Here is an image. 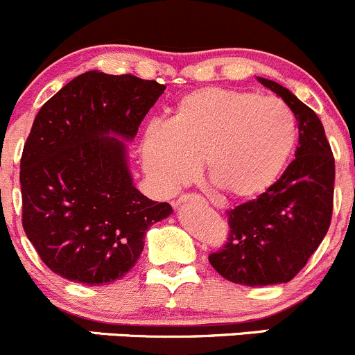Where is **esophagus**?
I'll list each match as a JSON object with an SVG mask.
<instances>
[{
    "label": "esophagus",
    "mask_w": 355,
    "mask_h": 355,
    "mask_svg": "<svg viewBox=\"0 0 355 355\" xmlns=\"http://www.w3.org/2000/svg\"><path fill=\"white\" fill-rule=\"evenodd\" d=\"M184 202H192V204H199V206H202V204H206V199L200 198L198 194H185L177 200V204H184Z\"/></svg>",
    "instance_id": "1"
}]
</instances>
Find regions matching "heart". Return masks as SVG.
Here are the masks:
<instances>
[{"mask_svg":"<svg viewBox=\"0 0 355 355\" xmlns=\"http://www.w3.org/2000/svg\"><path fill=\"white\" fill-rule=\"evenodd\" d=\"M295 137V118L280 99L204 87L182 98L166 125L146 130L142 164L157 187L171 192L187 184L202 161L220 198L252 200L278 180Z\"/></svg>","mask_w":355,"mask_h":355,"instance_id":"1","label":"heart"}]
</instances>
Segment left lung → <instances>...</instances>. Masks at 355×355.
<instances>
[{
  "mask_svg": "<svg viewBox=\"0 0 355 355\" xmlns=\"http://www.w3.org/2000/svg\"><path fill=\"white\" fill-rule=\"evenodd\" d=\"M292 110L299 148L273 187L227 211V244L209 254L218 273L247 287L287 284L320 247L333 213L335 157L318 114L284 85L257 77Z\"/></svg>",
  "mask_w": 355,
  "mask_h": 355,
  "instance_id": "obj_1",
  "label": "left lung"
}]
</instances>
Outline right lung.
Segmentation results:
<instances>
[{"mask_svg":"<svg viewBox=\"0 0 355 355\" xmlns=\"http://www.w3.org/2000/svg\"><path fill=\"white\" fill-rule=\"evenodd\" d=\"M166 85L85 71L44 103L20 159L22 225L42 263L75 284L103 285L132 270L146 232L170 216L135 189L125 142Z\"/></svg>","mask_w":355,"mask_h":355,"instance_id":"obj_1","label":"right lung"}]
</instances>
